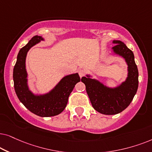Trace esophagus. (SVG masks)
Masks as SVG:
<instances>
[{
    "label": "esophagus",
    "instance_id": "34e87169",
    "mask_svg": "<svg viewBox=\"0 0 152 152\" xmlns=\"http://www.w3.org/2000/svg\"><path fill=\"white\" fill-rule=\"evenodd\" d=\"M78 74H79L80 77L82 78L83 76H85V72L83 69H79L78 70Z\"/></svg>",
    "mask_w": 152,
    "mask_h": 152
}]
</instances>
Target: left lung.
Instances as JSON below:
<instances>
[{
    "label": "left lung",
    "mask_w": 152,
    "mask_h": 152,
    "mask_svg": "<svg viewBox=\"0 0 152 152\" xmlns=\"http://www.w3.org/2000/svg\"><path fill=\"white\" fill-rule=\"evenodd\" d=\"M112 54L120 56L127 64L124 81L115 87L105 85L90 74L81 78L93 108L104 115H116L125 110L132 102L138 88V70L131 50L120 40H113ZM109 55L108 56H110Z\"/></svg>",
    "instance_id": "left-lung-1"
}]
</instances>
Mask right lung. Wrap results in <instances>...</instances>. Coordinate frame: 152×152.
<instances>
[{"mask_svg":"<svg viewBox=\"0 0 152 152\" xmlns=\"http://www.w3.org/2000/svg\"><path fill=\"white\" fill-rule=\"evenodd\" d=\"M41 41H45V39L36 35L20 49L13 70L14 86L19 101L30 112L39 117H52L59 115L64 110L69 96L80 78L78 73L66 75L48 92H32L28 85L26 60L29 50Z\"/></svg>","mask_w":152,"mask_h":152,"instance_id":"right-lung-1","label":"right lung"}]
</instances>
